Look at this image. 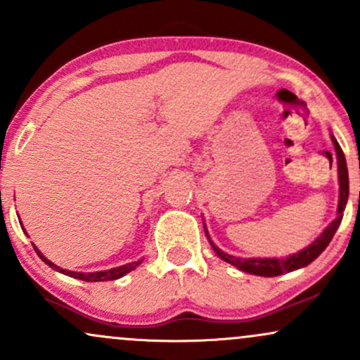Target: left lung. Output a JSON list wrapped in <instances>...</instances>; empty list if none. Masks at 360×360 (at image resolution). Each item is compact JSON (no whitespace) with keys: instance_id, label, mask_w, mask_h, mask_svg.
<instances>
[{"instance_id":"obj_1","label":"left lung","mask_w":360,"mask_h":360,"mask_svg":"<svg viewBox=\"0 0 360 360\" xmlns=\"http://www.w3.org/2000/svg\"><path fill=\"white\" fill-rule=\"evenodd\" d=\"M333 146H335V152H337V164H338V181H340V200H338V217L330 223L328 226L323 230V233L316 238L311 245L303 249L298 254L289 255L286 259H240V257H233V255L225 254V252L218 249L217 245L212 242V238L208 237L210 243H212L213 250L217 252L218 257H221L225 262L232 264V266L238 267V269L243 272H249V274H255V276H266V278H272V276H279L284 274V272H291L300 269V267L308 266L309 262H313L318 255L321 254L326 249L330 240L335 235L338 225H340L342 217H344V210L347 205V200H349V172H347V162H345V155L342 152L340 146L335 140V137H332ZM208 235V233H206Z\"/></svg>"}]
</instances>
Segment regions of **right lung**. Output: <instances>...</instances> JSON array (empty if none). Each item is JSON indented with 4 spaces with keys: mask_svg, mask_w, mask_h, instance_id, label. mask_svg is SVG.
<instances>
[{
    "mask_svg": "<svg viewBox=\"0 0 360 360\" xmlns=\"http://www.w3.org/2000/svg\"><path fill=\"white\" fill-rule=\"evenodd\" d=\"M22 225V223H20ZM34 249L37 254H39V257L44 260L45 264H49V266L52 267V269L62 272V274L65 276H71V278H76V279H81V281H88V283H96V281H115L118 278H122V276H125L127 272L134 271L135 267L139 266V264H142V260H137V262H130V264H125V266H120V267H115V269H110V271H101V272H72V271H65V269H60V267H57L56 264H52L51 260L47 257H44L42 254H40V250L37 249L34 245Z\"/></svg>",
    "mask_w": 360,
    "mask_h": 360,
    "instance_id": "1",
    "label": "right lung"
}]
</instances>
